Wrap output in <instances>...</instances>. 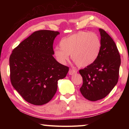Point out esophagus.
<instances>
[{"instance_id":"1","label":"esophagus","mask_w":129,"mask_h":129,"mask_svg":"<svg viewBox=\"0 0 129 129\" xmlns=\"http://www.w3.org/2000/svg\"><path fill=\"white\" fill-rule=\"evenodd\" d=\"M69 75H73L74 74H75L77 73V71H76V70H74L72 69H70L69 71Z\"/></svg>"}]
</instances>
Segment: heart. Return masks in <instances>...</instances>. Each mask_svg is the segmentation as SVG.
Returning a JSON list of instances; mask_svg holds the SVG:
<instances>
[{
  "mask_svg": "<svg viewBox=\"0 0 129 129\" xmlns=\"http://www.w3.org/2000/svg\"><path fill=\"white\" fill-rule=\"evenodd\" d=\"M59 48L54 49L56 60L65 64L71 55L72 59L77 66H89L97 60L101 47L100 38L94 32L80 31L60 40Z\"/></svg>",
  "mask_w": 129,
  "mask_h": 129,
  "instance_id": "heart-1",
  "label": "heart"
}]
</instances>
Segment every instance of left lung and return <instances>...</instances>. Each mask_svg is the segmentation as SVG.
I'll list each match as a JSON object with an SVG mask.
<instances>
[{"mask_svg": "<svg viewBox=\"0 0 129 129\" xmlns=\"http://www.w3.org/2000/svg\"><path fill=\"white\" fill-rule=\"evenodd\" d=\"M101 47L98 57L92 64L80 69L83 80L80 91L91 101L101 100L116 85L119 77L121 57L112 38L100 28Z\"/></svg>", "mask_w": 129, "mask_h": 129, "instance_id": "obj_1", "label": "left lung"}]
</instances>
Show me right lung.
I'll return each mask as SVG.
<instances>
[{
    "mask_svg": "<svg viewBox=\"0 0 129 129\" xmlns=\"http://www.w3.org/2000/svg\"><path fill=\"white\" fill-rule=\"evenodd\" d=\"M58 31L34 32L12 51L10 57L12 85L26 101L42 105L51 101L57 81L66 77L69 67L53 57V44Z\"/></svg>",
    "mask_w": 129,
    "mask_h": 129,
    "instance_id": "obj_1",
    "label": "right lung"
}]
</instances>
